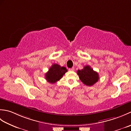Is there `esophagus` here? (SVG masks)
<instances>
[{"instance_id":"34e87169","label":"esophagus","mask_w":131,"mask_h":131,"mask_svg":"<svg viewBox=\"0 0 131 131\" xmlns=\"http://www.w3.org/2000/svg\"><path fill=\"white\" fill-rule=\"evenodd\" d=\"M69 71H74V68H70L69 69Z\"/></svg>"}]
</instances>
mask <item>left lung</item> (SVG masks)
<instances>
[{"label": "left lung", "instance_id": "1", "mask_svg": "<svg viewBox=\"0 0 131 131\" xmlns=\"http://www.w3.org/2000/svg\"><path fill=\"white\" fill-rule=\"evenodd\" d=\"M77 74L83 84L88 86L93 85L99 79L98 73L94 71L89 65L85 66L82 70H78Z\"/></svg>", "mask_w": 131, "mask_h": 131}]
</instances>
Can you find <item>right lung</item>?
Returning a JSON list of instances; mask_svg holds the SVG:
<instances>
[{"label": "right lung", "mask_w": 131, "mask_h": 131, "mask_svg": "<svg viewBox=\"0 0 131 131\" xmlns=\"http://www.w3.org/2000/svg\"><path fill=\"white\" fill-rule=\"evenodd\" d=\"M68 70L65 67H61L58 64L54 63L45 74L46 79L49 83L53 84L62 78L63 75Z\"/></svg>", "instance_id": "right-lung-1"}]
</instances>
